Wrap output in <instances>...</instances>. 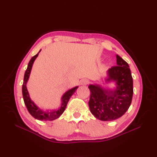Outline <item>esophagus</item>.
<instances>
[{
  "mask_svg": "<svg viewBox=\"0 0 157 157\" xmlns=\"http://www.w3.org/2000/svg\"><path fill=\"white\" fill-rule=\"evenodd\" d=\"M89 83L88 79H82L80 81V84L81 85H87Z\"/></svg>",
  "mask_w": 157,
  "mask_h": 157,
  "instance_id": "obj_1",
  "label": "esophagus"
}]
</instances>
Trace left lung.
Wrapping results in <instances>:
<instances>
[{"mask_svg":"<svg viewBox=\"0 0 157 157\" xmlns=\"http://www.w3.org/2000/svg\"><path fill=\"white\" fill-rule=\"evenodd\" d=\"M108 80L117 85L114 91L103 90L98 85H90V110L96 118L101 121H114L125 114L132 103L133 79L128 63L117 55V65L108 71Z\"/></svg>","mask_w":157,"mask_h":157,"instance_id":"8db88e82","label":"left lung"}]
</instances>
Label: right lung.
<instances>
[{"label": "right lung", "instance_id": "add662e5", "mask_svg": "<svg viewBox=\"0 0 157 157\" xmlns=\"http://www.w3.org/2000/svg\"><path fill=\"white\" fill-rule=\"evenodd\" d=\"M38 54L36 55L31 59V60L28 63V68L25 72L24 79H23V83L22 85V94L23 101H24V103L26 106V108L28 109V111L30 113V115L33 117H34L36 119H38L40 121H52V120H55L59 118V117L63 114V113L64 112L66 109L67 105L70 98H71V96L73 94V93L76 91V90L78 89V86H76V87L69 90L65 93V94L63 95L62 97V105L61 106V107H60V109H58L57 111H54L52 112H43L42 111H41V110L34 104V102L31 101V99L29 96L27 88H26V83H27L28 80L32 65L33 63H34L36 58L38 56Z\"/></svg>", "mask_w": 157, "mask_h": 157}]
</instances>
